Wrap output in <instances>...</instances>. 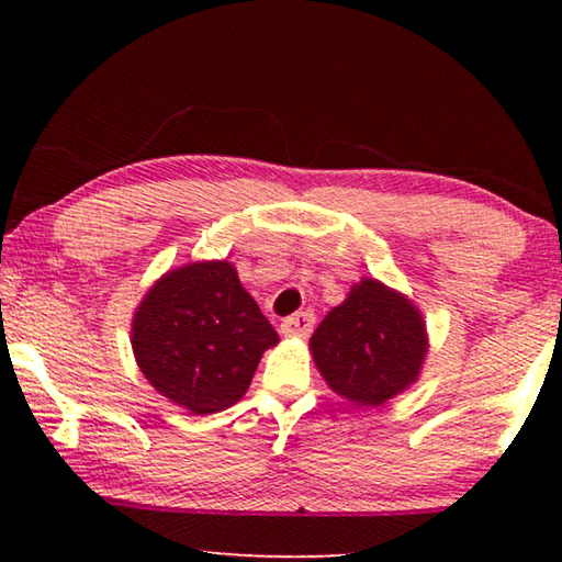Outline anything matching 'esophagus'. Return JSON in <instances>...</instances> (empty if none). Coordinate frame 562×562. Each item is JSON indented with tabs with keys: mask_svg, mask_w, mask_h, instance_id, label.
Returning a JSON list of instances; mask_svg holds the SVG:
<instances>
[{
	"mask_svg": "<svg viewBox=\"0 0 562 562\" xmlns=\"http://www.w3.org/2000/svg\"><path fill=\"white\" fill-rule=\"evenodd\" d=\"M312 325H315V315L312 312H297V315H292L288 319H282V335L288 337H307L312 331Z\"/></svg>",
	"mask_w": 562,
	"mask_h": 562,
	"instance_id": "34e87169",
	"label": "esophagus"
}]
</instances>
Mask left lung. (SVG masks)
I'll list each match as a JSON object with an SVG mask.
<instances>
[{
  "mask_svg": "<svg viewBox=\"0 0 562 562\" xmlns=\"http://www.w3.org/2000/svg\"><path fill=\"white\" fill-rule=\"evenodd\" d=\"M317 369L337 394L376 406L414 382L426 355L422 315L402 294L361 280L312 335Z\"/></svg>",
  "mask_w": 562,
  "mask_h": 562,
  "instance_id": "1",
  "label": "left lung"
}]
</instances>
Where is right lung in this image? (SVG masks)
Masks as SVG:
<instances>
[{"mask_svg":"<svg viewBox=\"0 0 562 562\" xmlns=\"http://www.w3.org/2000/svg\"><path fill=\"white\" fill-rule=\"evenodd\" d=\"M278 331L231 262H193L156 282L133 317V351L160 394L193 414L243 398Z\"/></svg>","mask_w":562,"mask_h":562,"instance_id":"obj_1","label":"right lung"}]
</instances>
